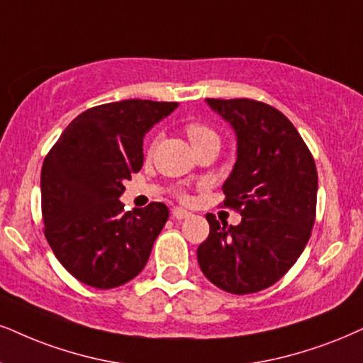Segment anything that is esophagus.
I'll list each match as a JSON object with an SVG mask.
<instances>
[{
  "mask_svg": "<svg viewBox=\"0 0 363 363\" xmlns=\"http://www.w3.org/2000/svg\"><path fill=\"white\" fill-rule=\"evenodd\" d=\"M172 216L177 218V220H183V218H189L191 213L189 212V210H185V208H182V207H174L172 210Z\"/></svg>",
  "mask_w": 363,
  "mask_h": 363,
  "instance_id": "obj_1",
  "label": "esophagus"
}]
</instances>
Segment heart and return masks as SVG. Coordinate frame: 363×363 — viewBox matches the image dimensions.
<instances>
[{
    "instance_id": "b5f03b06",
    "label": "heart",
    "mask_w": 363,
    "mask_h": 363,
    "mask_svg": "<svg viewBox=\"0 0 363 363\" xmlns=\"http://www.w3.org/2000/svg\"><path fill=\"white\" fill-rule=\"evenodd\" d=\"M186 134H189V140L191 146H200L207 145V143H213V145L218 146V136L213 129L200 123H191L186 126Z\"/></svg>"
}]
</instances>
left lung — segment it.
I'll return each mask as SVG.
<instances>
[{"mask_svg": "<svg viewBox=\"0 0 363 363\" xmlns=\"http://www.w3.org/2000/svg\"><path fill=\"white\" fill-rule=\"evenodd\" d=\"M235 134L234 168L222 190L240 208L239 225L207 213L210 234L196 249L205 277L227 293L269 288L306 247L315 223L318 173L296 128L252 99H205Z\"/></svg>", "mask_w": 363, "mask_h": 363, "instance_id": "1", "label": "left lung"}]
</instances>
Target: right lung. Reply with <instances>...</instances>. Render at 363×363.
I'll return each instance as SVG.
<instances>
[{
	"mask_svg": "<svg viewBox=\"0 0 363 363\" xmlns=\"http://www.w3.org/2000/svg\"><path fill=\"white\" fill-rule=\"evenodd\" d=\"M178 102L128 99L79 114L43 161L40 189L45 237L80 283L118 288L146 266L168 207L124 212V182L143 167V140Z\"/></svg>",
	"mask_w": 363,
	"mask_h": 363,
	"instance_id": "1",
	"label": "right lung"
}]
</instances>
